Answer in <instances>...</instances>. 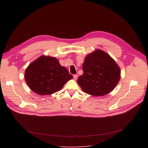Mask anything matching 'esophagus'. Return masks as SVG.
Returning a JSON list of instances; mask_svg holds the SVG:
<instances>
[{"label":"esophagus","mask_w":148,"mask_h":148,"mask_svg":"<svg viewBox=\"0 0 148 148\" xmlns=\"http://www.w3.org/2000/svg\"><path fill=\"white\" fill-rule=\"evenodd\" d=\"M73 78H74V79L75 80H76L77 79V78H78V75H77V74H76V75H74Z\"/></svg>","instance_id":"esophagus-1"}]
</instances>
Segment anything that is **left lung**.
Segmentation results:
<instances>
[{
  "label": "left lung",
  "mask_w": 148,
  "mask_h": 148,
  "mask_svg": "<svg viewBox=\"0 0 148 148\" xmlns=\"http://www.w3.org/2000/svg\"><path fill=\"white\" fill-rule=\"evenodd\" d=\"M83 74L77 83L84 92L101 97L112 91L121 79V69L105 51L97 49L88 54L82 65Z\"/></svg>",
  "instance_id": "left-lung-1"
}]
</instances>
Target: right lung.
I'll return each mask as SVG.
<instances>
[{"mask_svg": "<svg viewBox=\"0 0 148 148\" xmlns=\"http://www.w3.org/2000/svg\"><path fill=\"white\" fill-rule=\"evenodd\" d=\"M73 77L60 65L59 60L41 56L29 65L25 73V81L30 89L40 95L54 94L60 90Z\"/></svg>", "mask_w": 148, "mask_h": 148, "instance_id": "right-lung-1", "label": "right lung"}]
</instances>
